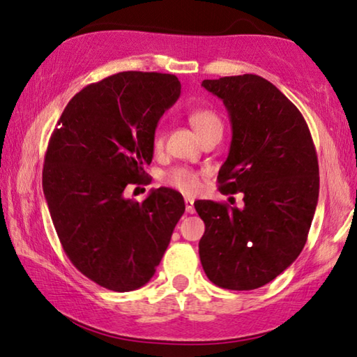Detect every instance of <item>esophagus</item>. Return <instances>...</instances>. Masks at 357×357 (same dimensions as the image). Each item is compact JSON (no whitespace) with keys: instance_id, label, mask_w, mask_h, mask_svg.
<instances>
[{"instance_id":"1","label":"esophagus","mask_w":357,"mask_h":357,"mask_svg":"<svg viewBox=\"0 0 357 357\" xmlns=\"http://www.w3.org/2000/svg\"><path fill=\"white\" fill-rule=\"evenodd\" d=\"M185 211L188 213H194L195 208H194V200L190 199V197H185Z\"/></svg>"}]
</instances>
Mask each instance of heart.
Masks as SVG:
<instances>
[{"label": "heart", "instance_id": "obj_1", "mask_svg": "<svg viewBox=\"0 0 357 357\" xmlns=\"http://www.w3.org/2000/svg\"><path fill=\"white\" fill-rule=\"evenodd\" d=\"M189 122L202 139L214 132H222V121H220L218 112L211 109V107H195V109H192L189 112ZM163 141H165V135H163L162 130H157L154 133V138H152V148H154L155 152L162 151ZM162 181L167 185H169V188L185 192V194L195 192L200 184L199 174L194 169L185 167H174L168 169L163 174Z\"/></svg>", "mask_w": 357, "mask_h": 357}]
</instances>
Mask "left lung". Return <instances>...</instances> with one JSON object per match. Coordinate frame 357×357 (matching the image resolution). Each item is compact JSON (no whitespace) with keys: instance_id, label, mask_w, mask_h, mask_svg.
Listing matches in <instances>:
<instances>
[{"instance_id":"8db88e82","label":"left lung","mask_w":357,"mask_h":357,"mask_svg":"<svg viewBox=\"0 0 357 357\" xmlns=\"http://www.w3.org/2000/svg\"><path fill=\"white\" fill-rule=\"evenodd\" d=\"M227 107L231 143L218 174L222 194L245 206L197 200L205 222L199 243L209 281L251 291L282 273L302 252L319 195L318 155L301 111L256 75L205 79Z\"/></svg>"}]
</instances>
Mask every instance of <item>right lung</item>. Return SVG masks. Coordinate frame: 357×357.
<instances>
[{"instance_id":"add662e5","label":"right lung","mask_w":357,"mask_h":357,"mask_svg":"<svg viewBox=\"0 0 357 357\" xmlns=\"http://www.w3.org/2000/svg\"><path fill=\"white\" fill-rule=\"evenodd\" d=\"M179 95L174 75L117 73L76 93L49 139L43 189L56 235L71 264L109 291L154 276L184 214L173 189L141 203L123 197L128 184L149 181L157 123Z\"/></svg>"}]
</instances>
